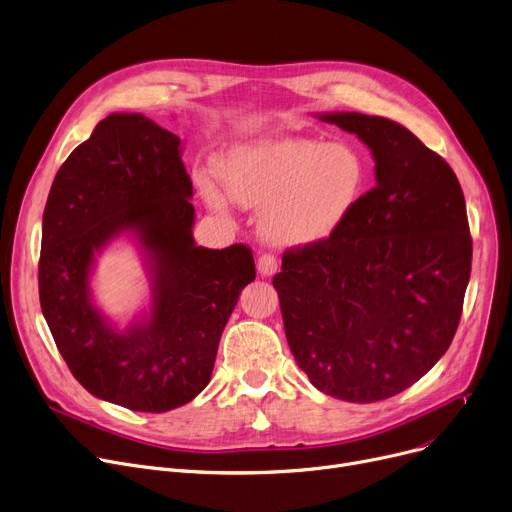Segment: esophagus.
Wrapping results in <instances>:
<instances>
[{
  "instance_id": "1",
  "label": "esophagus",
  "mask_w": 512,
  "mask_h": 512,
  "mask_svg": "<svg viewBox=\"0 0 512 512\" xmlns=\"http://www.w3.org/2000/svg\"><path fill=\"white\" fill-rule=\"evenodd\" d=\"M277 268H279V262L273 254H262L258 258V273L262 277H273L277 273Z\"/></svg>"
}]
</instances>
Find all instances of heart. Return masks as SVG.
<instances>
[{"instance_id":"heart-1","label":"heart","mask_w":512,"mask_h":512,"mask_svg":"<svg viewBox=\"0 0 512 512\" xmlns=\"http://www.w3.org/2000/svg\"><path fill=\"white\" fill-rule=\"evenodd\" d=\"M219 171L235 202L262 208L260 235L285 250L328 239L366 186V161L357 148L306 136L233 146ZM198 188L206 204L223 213L227 198L208 177L198 179Z\"/></svg>"}]
</instances>
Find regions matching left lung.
<instances>
[{
	"mask_svg": "<svg viewBox=\"0 0 512 512\" xmlns=\"http://www.w3.org/2000/svg\"><path fill=\"white\" fill-rule=\"evenodd\" d=\"M357 134L376 186L328 239L283 254L273 285L289 349L322 393L374 403L417 382L453 343L471 235L450 165L393 119L320 113Z\"/></svg>",
	"mask_w": 512,
	"mask_h": 512,
	"instance_id": "1",
	"label": "left lung"
}]
</instances>
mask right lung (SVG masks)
<instances>
[{
    "label": "right lung",
    "instance_id": "1",
    "mask_svg": "<svg viewBox=\"0 0 512 512\" xmlns=\"http://www.w3.org/2000/svg\"><path fill=\"white\" fill-rule=\"evenodd\" d=\"M182 140L142 113H111L59 167L43 213L39 299L74 378L97 399L163 413L210 382L223 328L256 279L252 250L196 246ZM130 234L151 308L119 331L89 291L94 258Z\"/></svg>",
    "mask_w": 512,
    "mask_h": 512
}]
</instances>
